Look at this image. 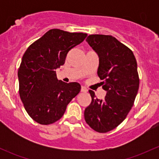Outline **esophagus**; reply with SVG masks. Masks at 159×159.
I'll return each instance as SVG.
<instances>
[{
	"label": "esophagus",
	"mask_w": 159,
	"mask_h": 159,
	"mask_svg": "<svg viewBox=\"0 0 159 159\" xmlns=\"http://www.w3.org/2000/svg\"><path fill=\"white\" fill-rule=\"evenodd\" d=\"M81 91H82V92H88V89H86V88H84V87H83V86H81Z\"/></svg>",
	"instance_id": "esophagus-1"
}]
</instances>
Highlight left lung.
Masks as SVG:
<instances>
[{
	"instance_id": "8db88e82",
	"label": "left lung",
	"mask_w": 159,
	"mask_h": 159,
	"mask_svg": "<svg viewBox=\"0 0 159 159\" xmlns=\"http://www.w3.org/2000/svg\"><path fill=\"white\" fill-rule=\"evenodd\" d=\"M86 41L98 56V75L106 96L96 98L89 90L91 102L84 119L94 131L105 133L119 125L134 105L139 88L137 61L132 51L111 35L91 34Z\"/></svg>"
}]
</instances>
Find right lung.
Wrapping results in <instances>:
<instances>
[{
    "instance_id": "right-lung-1",
    "label": "right lung",
    "mask_w": 159,
    "mask_h": 159,
    "mask_svg": "<svg viewBox=\"0 0 159 159\" xmlns=\"http://www.w3.org/2000/svg\"><path fill=\"white\" fill-rule=\"evenodd\" d=\"M87 35L51 29L24 54L17 73L19 94L25 110L36 122L50 125L57 121L80 92L78 83L57 80L56 69L65 64L68 51Z\"/></svg>"
}]
</instances>
